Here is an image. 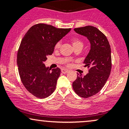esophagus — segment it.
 <instances>
[{"instance_id": "34e87169", "label": "esophagus", "mask_w": 129, "mask_h": 129, "mask_svg": "<svg viewBox=\"0 0 129 129\" xmlns=\"http://www.w3.org/2000/svg\"><path fill=\"white\" fill-rule=\"evenodd\" d=\"M61 72L63 74H66V73L69 72V70H66V69H62L61 70Z\"/></svg>"}]
</instances>
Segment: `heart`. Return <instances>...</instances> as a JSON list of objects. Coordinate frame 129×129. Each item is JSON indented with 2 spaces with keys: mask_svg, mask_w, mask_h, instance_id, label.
I'll return each mask as SVG.
<instances>
[{
  "mask_svg": "<svg viewBox=\"0 0 129 129\" xmlns=\"http://www.w3.org/2000/svg\"><path fill=\"white\" fill-rule=\"evenodd\" d=\"M72 43L74 48H76V47H79V46H81V47H82V45H83V43H82V41H81L79 39H78V38H72ZM60 45H61V42H60V41H58L57 42H56L54 47V50H58L59 48H60ZM66 65L68 66H70V63L69 62V61H67L66 62Z\"/></svg>",
  "mask_w": 129,
  "mask_h": 129,
  "instance_id": "1",
  "label": "heart"
}]
</instances>
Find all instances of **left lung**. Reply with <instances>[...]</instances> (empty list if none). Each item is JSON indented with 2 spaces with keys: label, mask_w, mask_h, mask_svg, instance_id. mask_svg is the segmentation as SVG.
Returning <instances> with one entry per match:
<instances>
[{
  "label": "left lung",
  "mask_w": 129,
  "mask_h": 129,
  "mask_svg": "<svg viewBox=\"0 0 129 129\" xmlns=\"http://www.w3.org/2000/svg\"><path fill=\"white\" fill-rule=\"evenodd\" d=\"M77 33L87 37L90 50L84 61L88 73L82 77L78 74L73 82L75 92L80 97L88 98L98 93L104 86L112 69L111 48L106 36L93 26L76 28Z\"/></svg>",
  "instance_id": "left-lung-1"
}]
</instances>
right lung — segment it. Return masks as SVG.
Masks as SVG:
<instances>
[{"mask_svg": "<svg viewBox=\"0 0 129 129\" xmlns=\"http://www.w3.org/2000/svg\"><path fill=\"white\" fill-rule=\"evenodd\" d=\"M70 30L38 23L23 36L17 51V64L22 84L35 96L45 98L55 90L60 69L57 67L50 71L44 62L53 54L56 43Z\"/></svg>", "mask_w": 129, "mask_h": 129, "instance_id": "1", "label": "right lung"}]
</instances>
